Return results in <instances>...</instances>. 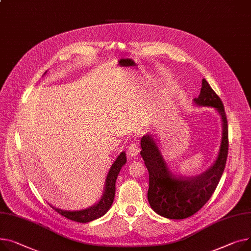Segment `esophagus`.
<instances>
[{
    "mask_svg": "<svg viewBox=\"0 0 251 251\" xmlns=\"http://www.w3.org/2000/svg\"><path fill=\"white\" fill-rule=\"evenodd\" d=\"M139 153V145L137 143H132L130 146H128L127 149V154L130 157H135Z\"/></svg>",
    "mask_w": 251,
    "mask_h": 251,
    "instance_id": "esophagus-1",
    "label": "esophagus"
}]
</instances>
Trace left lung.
<instances>
[{
  "mask_svg": "<svg viewBox=\"0 0 251 251\" xmlns=\"http://www.w3.org/2000/svg\"><path fill=\"white\" fill-rule=\"evenodd\" d=\"M193 102L198 107L214 108L222 121V138L218 156L202 175L185 177L172 172L159 148L158 140L152 134L141 138V156L149 174L147 198L150 207L168 219H185L197 213L215 192L228 155V124L223 103L208 81L202 79V88Z\"/></svg>",
  "mask_w": 251,
  "mask_h": 251,
  "instance_id": "left-lung-1",
  "label": "left lung"
}]
</instances>
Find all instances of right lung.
Listing matches in <instances>:
<instances>
[{"instance_id": "1", "label": "right lung", "mask_w": 251, "mask_h": 251, "mask_svg": "<svg viewBox=\"0 0 251 251\" xmlns=\"http://www.w3.org/2000/svg\"><path fill=\"white\" fill-rule=\"evenodd\" d=\"M126 161H127L126 153L123 151L113 162L105 180V188H104L103 196L101 199H100V201L95 205L91 206L90 208L79 210V211H64L61 209L54 208L51 205H50V207H52L57 213L65 217V218L75 222H79V223H88L100 218V217H102L108 212V210L111 208L113 204L115 191H116L115 189L116 179L122 169V166L126 163Z\"/></svg>"}]
</instances>
